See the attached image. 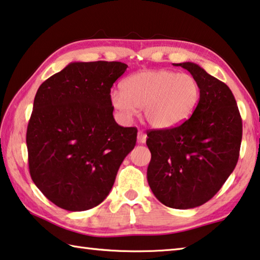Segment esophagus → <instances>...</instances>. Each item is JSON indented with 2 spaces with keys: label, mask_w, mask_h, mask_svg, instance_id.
I'll list each match as a JSON object with an SVG mask.
<instances>
[{
  "label": "esophagus",
  "mask_w": 260,
  "mask_h": 260,
  "mask_svg": "<svg viewBox=\"0 0 260 260\" xmlns=\"http://www.w3.org/2000/svg\"><path fill=\"white\" fill-rule=\"evenodd\" d=\"M146 141H147V134H145L141 131H139L138 132V142L139 143H146Z\"/></svg>",
  "instance_id": "obj_1"
}]
</instances>
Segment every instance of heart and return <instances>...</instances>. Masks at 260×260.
Wrapping results in <instances>:
<instances>
[{
    "label": "heart",
    "mask_w": 260,
    "mask_h": 260,
    "mask_svg": "<svg viewBox=\"0 0 260 260\" xmlns=\"http://www.w3.org/2000/svg\"><path fill=\"white\" fill-rule=\"evenodd\" d=\"M121 90L110 93V103L120 119L129 121L138 109L150 126L166 129L191 117L200 101V85L191 74L167 69L141 71L127 76Z\"/></svg>",
    "instance_id": "obj_1"
}]
</instances>
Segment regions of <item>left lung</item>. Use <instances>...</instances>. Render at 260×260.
<instances>
[{
	"label": "left lung",
	"instance_id": "8db88e82",
	"mask_svg": "<svg viewBox=\"0 0 260 260\" xmlns=\"http://www.w3.org/2000/svg\"><path fill=\"white\" fill-rule=\"evenodd\" d=\"M186 69L200 85V101L179 126L147 132L151 159L148 184L163 205L194 208L219 192L236 167L242 141V119L224 84L193 62Z\"/></svg>",
	"mask_w": 260,
	"mask_h": 260
}]
</instances>
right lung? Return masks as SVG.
Wrapping results in <instances>:
<instances>
[{"label":"right lung","instance_id":"right-lung-1","mask_svg":"<svg viewBox=\"0 0 260 260\" xmlns=\"http://www.w3.org/2000/svg\"><path fill=\"white\" fill-rule=\"evenodd\" d=\"M126 63L72 62L36 93L26 131L28 169L43 194L57 207L82 212L112 188L138 129L113 118L111 88Z\"/></svg>","mask_w":260,"mask_h":260}]
</instances>
